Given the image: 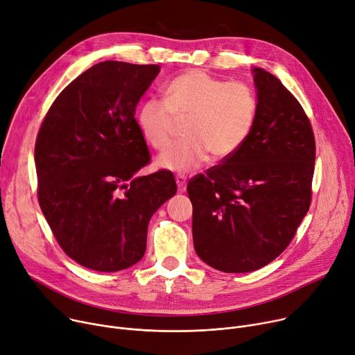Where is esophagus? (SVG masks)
Returning a JSON list of instances; mask_svg holds the SVG:
<instances>
[{"instance_id": "1", "label": "esophagus", "mask_w": 355, "mask_h": 355, "mask_svg": "<svg viewBox=\"0 0 355 355\" xmlns=\"http://www.w3.org/2000/svg\"><path fill=\"white\" fill-rule=\"evenodd\" d=\"M175 182L178 185V190L184 191L185 190V185H187V175L184 174H177L175 175Z\"/></svg>"}]
</instances>
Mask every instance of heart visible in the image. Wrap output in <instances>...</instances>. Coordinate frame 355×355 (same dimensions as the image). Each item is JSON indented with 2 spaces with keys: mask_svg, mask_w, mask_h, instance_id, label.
<instances>
[{
  "mask_svg": "<svg viewBox=\"0 0 355 355\" xmlns=\"http://www.w3.org/2000/svg\"><path fill=\"white\" fill-rule=\"evenodd\" d=\"M165 101L150 98L139 107L137 124L155 150H165L177 123H185L187 139L157 158L161 168L190 173L209 158L227 159L251 135L258 98L245 83L212 77L202 69H187L164 89Z\"/></svg>",
  "mask_w": 355,
  "mask_h": 355,
  "instance_id": "heart-1",
  "label": "heart"
}]
</instances>
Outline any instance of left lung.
Here are the masks:
<instances>
[{
	"label": "left lung",
	"mask_w": 355,
	"mask_h": 355,
	"mask_svg": "<svg viewBox=\"0 0 355 355\" xmlns=\"http://www.w3.org/2000/svg\"><path fill=\"white\" fill-rule=\"evenodd\" d=\"M258 115L244 146L188 181L198 257L224 272L261 268L293 241L311 204L315 138L281 81L254 68Z\"/></svg>",
	"instance_id": "obj_1"
}]
</instances>
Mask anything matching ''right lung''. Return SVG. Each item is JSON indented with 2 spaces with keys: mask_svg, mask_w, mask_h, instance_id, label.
Here are the masks:
<instances>
[{
  "mask_svg": "<svg viewBox=\"0 0 355 355\" xmlns=\"http://www.w3.org/2000/svg\"><path fill=\"white\" fill-rule=\"evenodd\" d=\"M159 65L103 61L69 83L35 141L37 194L62 251L114 272L143 258L154 212L177 193L168 170L135 175L151 155L135 108Z\"/></svg>",
  "mask_w": 355,
  "mask_h": 355,
  "instance_id": "right-lung-1",
  "label": "right lung"
}]
</instances>
